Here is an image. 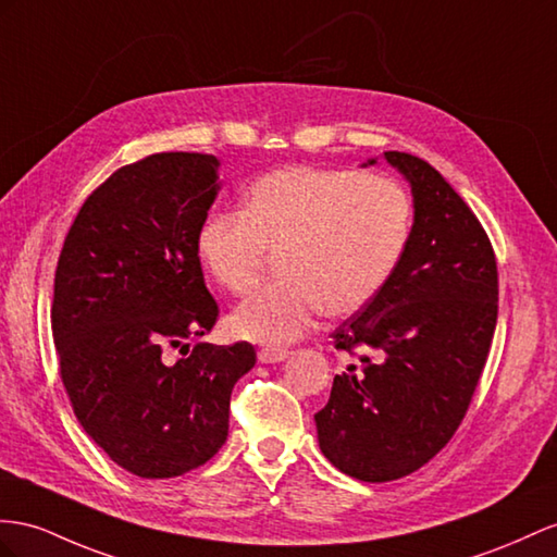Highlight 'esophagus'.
Listing matches in <instances>:
<instances>
[{
	"mask_svg": "<svg viewBox=\"0 0 557 557\" xmlns=\"http://www.w3.org/2000/svg\"><path fill=\"white\" fill-rule=\"evenodd\" d=\"M284 358H289L287 348H261L259 350V362H263V364H275V362H282Z\"/></svg>",
	"mask_w": 557,
	"mask_h": 557,
	"instance_id": "obj_1",
	"label": "esophagus"
}]
</instances>
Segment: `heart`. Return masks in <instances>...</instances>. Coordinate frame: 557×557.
<instances>
[{
    "instance_id": "b5f03b06",
    "label": "heart",
    "mask_w": 557,
    "mask_h": 557,
    "mask_svg": "<svg viewBox=\"0 0 557 557\" xmlns=\"http://www.w3.org/2000/svg\"><path fill=\"white\" fill-rule=\"evenodd\" d=\"M414 207L400 181L294 164L256 178L237 211H213L195 251L223 289L247 294L280 256L284 277L231 315L235 336L268 346L301 338L320 312L352 315L383 292L411 237Z\"/></svg>"
}]
</instances>
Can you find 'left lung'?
Listing matches in <instances>:
<instances>
[{"instance_id":"obj_1","label":"left lung","mask_w":557,"mask_h":557,"mask_svg":"<svg viewBox=\"0 0 557 557\" xmlns=\"http://www.w3.org/2000/svg\"><path fill=\"white\" fill-rule=\"evenodd\" d=\"M386 160L414 195L411 237L383 292L332 334L362 364L334 376L315 414L322 454L362 482L405 478L447 445L498 312L496 256L473 209L421 157L388 150Z\"/></svg>"}]
</instances>
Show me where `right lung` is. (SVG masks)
Instances as JSON below:
<instances>
[{
    "label": "right lung",
    "instance_id": "add662e5",
    "mask_svg": "<svg viewBox=\"0 0 557 557\" xmlns=\"http://www.w3.org/2000/svg\"><path fill=\"white\" fill-rule=\"evenodd\" d=\"M219 160L157 152L117 169L84 199L53 280L61 381L84 431L148 480L207 463L227 437L231 393L256 362L247 341L165 348L219 320L195 239L219 193Z\"/></svg>",
    "mask_w": 557,
    "mask_h": 557
}]
</instances>
